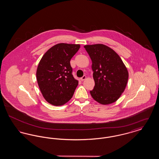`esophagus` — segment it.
<instances>
[{"label":"esophagus","mask_w":159,"mask_h":159,"mask_svg":"<svg viewBox=\"0 0 159 159\" xmlns=\"http://www.w3.org/2000/svg\"><path fill=\"white\" fill-rule=\"evenodd\" d=\"M86 79V76H83V77H82L80 78V80H81L82 81H83V80H84Z\"/></svg>","instance_id":"obj_1"}]
</instances>
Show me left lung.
<instances>
[{"label": "left lung", "instance_id": "1", "mask_svg": "<svg viewBox=\"0 0 159 159\" xmlns=\"http://www.w3.org/2000/svg\"><path fill=\"white\" fill-rule=\"evenodd\" d=\"M92 62L95 86L90 91L96 101L104 105L116 101L128 80V70L114 50L102 44L84 46Z\"/></svg>", "mask_w": 159, "mask_h": 159}]
</instances>
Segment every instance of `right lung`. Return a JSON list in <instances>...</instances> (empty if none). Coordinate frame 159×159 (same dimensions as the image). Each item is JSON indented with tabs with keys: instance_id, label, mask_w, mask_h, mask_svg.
Instances as JSON below:
<instances>
[{
	"instance_id": "right-lung-1",
	"label": "right lung",
	"mask_w": 159,
	"mask_h": 159,
	"mask_svg": "<svg viewBox=\"0 0 159 159\" xmlns=\"http://www.w3.org/2000/svg\"><path fill=\"white\" fill-rule=\"evenodd\" d=\"M80 47L58 43L51 48L40 61L37 81L43 97L49 104L62 106L72 98L79 82L72 75L70 61Z\"/></svg>"
}]
</instances>
